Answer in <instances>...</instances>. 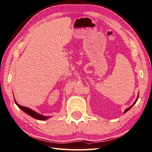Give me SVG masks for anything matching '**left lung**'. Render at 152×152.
<instances>
[{"label":"left lung","mask_w":152,"mask_h":152,"mask_svg":"<svg viewBox=\"0 0 152 152\" xmlns=\"http://www.w3.org/2000/svg\"><path fill=\"white\" fill-rule=\"evenodd\" d=\"M138 96H139V94H138ZM138 97H137V99H136V101H135V102H134V103L132 104V105L131 106H130V107H129V108H127V109H126L125 110V111H124V113H126V112H127L128 111H129V109H131V107H132V106H133L134 105V104H135V103H136V102H137V100H138Z\"/></svg>","instance_id":"1"}]
</instances>
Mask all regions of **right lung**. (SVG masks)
Here are the masks:
<instances>
[{
	"label": "right lung",
	"instance_id": "obj_1",
	"mask_svg": "<svg viewBox=\"0 0 152 152\" xmlns=\"http://www.w3.org/2000/svg\"><path fill=\"white\" fill-rule=\"evenodd\" d=\"M15 103H16V104L18 105V107L20 109H22L23 111H24L26 113L29 115V116H31V117H32L33 118H35V119L41 120V121H45V120H47V118H49V117H45V116H43V115H41L39 114H38L37 113L35 112L34 111H33V110L31 109L28 108V107H26L20 105L19 104L16 102V101H15Z\"/></svg>",
	"mask_w": 152,
	"mask_h": 152
}]
</instances>
